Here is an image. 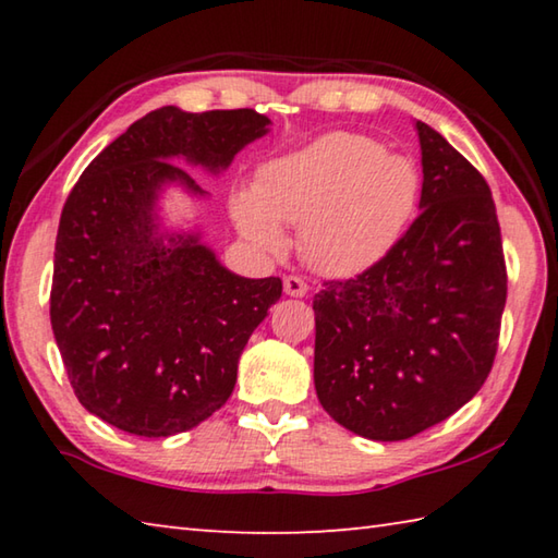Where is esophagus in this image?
Wrapping results in <instances>:
<instances>
[{
    "instance_id": "esophagus-1",
    "label": "esophagus",
    "mask_w": 558,
    "mask_h": 558,
    "mask_svg": "<svg viewBox=\"0 0 558 558\" xmlns=\"http://www.w3.org/2000/svg\"><path fill=\"white\" fill-rule=\"evenodd\" d=\"M282 288H286V295H290V298H305L310 290L307 282L298 276H288L286 280H282Z\"/></svg>"
}]
</instances>
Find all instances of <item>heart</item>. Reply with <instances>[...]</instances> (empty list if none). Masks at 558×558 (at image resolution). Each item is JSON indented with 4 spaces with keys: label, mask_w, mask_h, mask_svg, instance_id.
I'll return each instance as SVG.
<instances>
[{
    "label": "heart",
    "mask_w": 558,
    "mask_h": 558,
    "mask_svg": "<svg viewBox=\"0 0 558 558\" xmlns=\"http://www.w3.org/2000/svg\"><path fill=\"white\" fill-rule=\"evenodd\" d=\"M418 174L369 137L329 132L258 169L256 189L233 194V219L260 251L282 256L300 226V253L325 276L376 266L409 226Z\"/></svg>",
    "instance_id": "1"
}]
</instances>
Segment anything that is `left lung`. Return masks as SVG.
<instances>
[{
    "label": "left lung",
    "instance_id": "8db88e82",
    "mask_svg": "<svg viewBox=\"0 0 558 558\" xmlns=\"http://www.w3.org/2000/svg\"><path fill=\"white\" fill-rule=\"evenodd\" d=\"M418 219L386 256L313 300L323 409L369 440H405L465 405L493 369L507 300L497 211L483 174L415 120Z\"/></svg>",
    "mask_w": 558,
    "mask_h": 558
}]
</instances>
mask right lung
Returning a JSON list of instances; mask_svg holds the SVG:
<instances>
[{
    "label": "right lung",
    "instance_id": "1",
    "mask_svg": "<svg viewBox=\"0 0 558 558\" xmlns=\"http://www.w3.org/2000/svg\"><path fill=\"white\" fill-rule=\"evenodd\" d=\"M268 132L248 108H159L102 149L65 199L51 327L75 396L110 426L167 438L229 401L282 280L235 276L196 226H167L162 199L167 189L209 196L177 162L221 174Z\"/></svg>",
    "mask_w": 558,
    "mask_h": 558
}]
</instances>
